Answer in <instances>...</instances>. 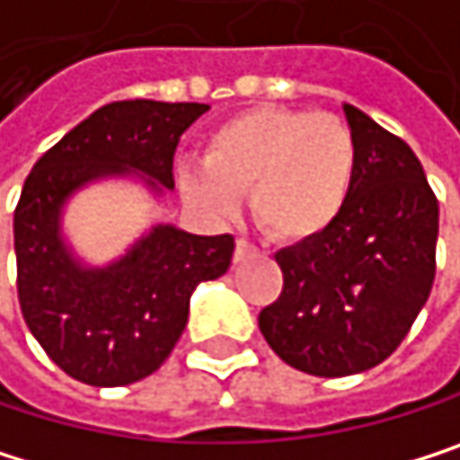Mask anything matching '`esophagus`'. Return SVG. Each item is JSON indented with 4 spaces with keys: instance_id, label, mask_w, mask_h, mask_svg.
<instances>
[{
    "instance_id": "obj_1",
    "label": "esophagus",
    "mask_w": 460,
    "mask_h": 460,
    "mask_svg": "<svg viewBox=\"0 0 460 460\" xmlns=\"http://www.w3.org/2000/svg\"><path fill=\"white\" fill-rule=\"evenodd\" d=\"M254 249H257V246H254L252 241H246V238H238V241H235V260H243V257H246L249 252H254Z\"/></svg>"
}]
</instances>
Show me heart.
<instances>
[{
	"label": "heart",
	"instance_id": "heart-1",
	"mask_svg": "<svg viewBox=\"0 0 460 460\" xmlns=\"http://www.w3.org/2000/svg\"><path fill=\"white\" fill-rule=\"evenodd\" d=\"M358 143L336 113L260 105L227 119L203 146V167L181 176L184 195L227 217L252 192L260 227L287 243L323 235L347 208Z\"/></svg>",
	"mask_w": 460,
	"mask_h": 460
}]
</instances>
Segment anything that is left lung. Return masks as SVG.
<instances>
[{"label": "left lung", "mask_w": 460, "mask_h": 460, "mask_svg": "<svg viewBox=\"0 0 460 460\" xmlns=\"http://www.w3.org/2000/svg\"><path fill=\"white\" fill-rule=\"evenodd\" d=\"M358 173L341 217L276 252L281 296L257 317L270 349L298 371L347 376L395 352L437 276L439 200L398 135L344 105Z\"/></svg>", "instance_id": "1"}]
</instances>
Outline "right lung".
Returning a JSON list of instances; mask_svg holds the SVG:
<instances>
[{
  "instance_id": "1",
  "label": "right lung",
  "mask_w": 460,
  "mask_h": 460,
  "mask_svg": "<svg viewBox=\"0 0 460 460\" xmlns=\"http://www.w3.org/2000/svg\"><path fill=\"white\" fill-rule=\"evenodd\" d=\"M206 111L156 100L102 105L23 181L13 217L21 314L45 355L78 382L119 387L154 374L187 328L192 290L230 268L235 238L159 225L119 262L81 268L59 235L62 206L86 181L127 167L173 190L179 137Z\"/></svg>"
}]
</instances>
